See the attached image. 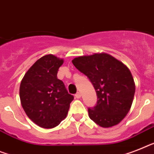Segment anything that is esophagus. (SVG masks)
I'll list each match as a JSON object with an SVG mask.
<instances>
[{"label":"esophagus","instance_id":"obj_1","mask_svg":"<svg viewBox=\"0 0 154 154\" xmlns=\"http://www.w3.org/2000/svg\"><path fill=\"white\" fill-rule=\"evenodd\" d=\"M75 97L76 98H80V97H81V94H80L79 92H78L77 93V94H76L75 95Z\"/></svg>","mask_w":154,"mask_h":154}]
</instances>
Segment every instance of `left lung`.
<instances>
[{"instance_id":"8db88e82","label":"left lung","mask_w":154,"mask_h":154,"mask_svg":"<svg viewBox=\"0 0 154 154\" xmlns=\"http://www.w3.org/2000/svg\"><path fill=\"white\" fill-rule=\"evenodd\" d=\"M72 63L88 77L97 93V105L88 109L90 118L105 128L120 124L130 111L135 92L129 68L105 53L75 57Z\"/></svg>"}]
</instances>
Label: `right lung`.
<instances>
[{"label":"right lung","mask_w":154,"mask_h":154,"mask_svg":"<svg viewBox=\"0 0 154 154\" xmlns=\"http://www.w3.org/2000/svg\"><path fill=\"white\" fill-rule=\"evenodd\" d=\"M63 60L53 54L38 59L24 75L20 86L21 105L26 116L43 128L59 125L74 97L69 94L57 72Z\"/></svg>","instance_id":"1"}]
</instances>
